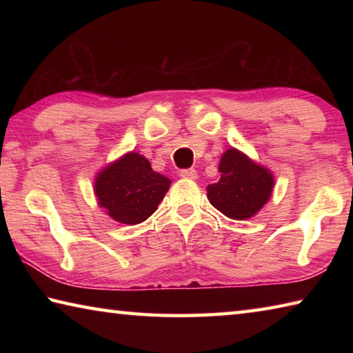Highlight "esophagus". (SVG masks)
<instances>
[{
    "label": "esophagus",
    "mask_w": 353,
    "mask_h": 353,
    "mask_svg": "<svg viewBox=\"0 0 353 353\" xmlns=\"http://www.w3.org/2000/svg\"><path fill=\"white\" fill-rule=\"evenodd\" d=\"M181 177H183V179H198V172H196V170H193V168L182 170Z\"/></svg>",
    "instance_id": "34e87169"
}]
</instances>
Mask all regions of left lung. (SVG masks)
Listing matches in <instances>:
<instances>
[{
	"label": "left lung",
	"instance_id": "left-lung-1",
	"mask_svg": "<svg viewBox=\"0 0 353 353\" xmlns=\"http://www.w3.org/2000/svg\"><path fill=\"white\" fill-rule=\"evenodd\" d=\"M221 179L207 187L210 204L232 219H249L271 198L274 179L236 149H229L219 162Z\"/></svg>",
	"mask_w": 353,
	"mask_h": 353
}]
</instances>
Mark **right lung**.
Here are the masks:
<instances>
[{
  "mask_svg": "<svg viewBox=\"0 0 353 353\" xmlns=\"http://www.w3.org/2000/svg\"><path fill=\"white\" fill-rule=\"evenodd\" d=\"M170 183L168 177L152 171L143 155L129 152L99 172L94 193L109 216L134 225L157 210Z\"/></svg>",
  "mask_w": 353,
  "mask_h": 353,
  "instance_id": "add662e5",
  "label": "right lung"
}]
</instances>
